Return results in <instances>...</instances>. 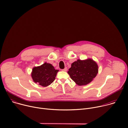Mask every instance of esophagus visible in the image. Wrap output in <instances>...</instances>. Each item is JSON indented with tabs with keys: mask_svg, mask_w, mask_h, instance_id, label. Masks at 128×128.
<instances>
[{
	"mask_svg": "<svg viewBox=\"0 0 128 128\" xmlns=\"http://www.w3.org/2000/svg\"><path fill=\"white\" fill-rule=\"evenodd\" d=\"M62 71H66L67 70V67H65L64 69H62Z\"/></svg>",
	"mask_w": 128,
	"mask_h": 128,
	"instance_id": "34e87169",
	"label": "esophagus"
}]
</instances>
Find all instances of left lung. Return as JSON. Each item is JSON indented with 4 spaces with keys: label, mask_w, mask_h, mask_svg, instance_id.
Returning <instances> with one entry per match:
<instances>
[{
    "label": "left lung",
    "mask_w": 128,
    "mask_h": 128,
    "mask_svg": "<svg viewBox=\"0 0 128 128\" xmlns=\"http://www.w3.org/2000/svg\"><path fill=\"white\" fill-rule=\"evenodd\" d=\"M98 73V66L92 59L77 61L71 64L68 74L78 86H85L92 82Z\"/></svg>",
    "instance_id": "1"
}]
</instances>
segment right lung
I'll return each mask as SVG.
<instances>
[{"instance_id": "right-lung-1", "label": "right lung", "mask_w": 128, "mask_h": 128, "mask_svg": "<svg viewBox=\"0 0 128 128\" xmlns=\"http://www.w3.org/2000/svg\"><path fill=\"white\" fill-rule=\"evenodd\" d=\"M58 71L51 64L45 62L40 66L33 67L31 76L35 83L46 87L54 80Z\"/></svg>"}]
</instances>
